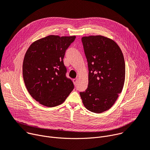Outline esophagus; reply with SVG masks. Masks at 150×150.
I'll list each match as a JSON object with an SVG mask.
<instances>
[{
  "mask_svg": "<svg viewBox=\"0 0 150 150\" xmlns=\"http://www.w3.org/2000/svg\"><path fill=\"white\" fill-rule=\"evenodd\" d=\"M78 78H75V79H73V82H74V84L75 86H76L77 84V83H78Z\"/></svg>",
  "mask_w": 150,
  "mask_h": 150,
  "instance_id": "obj_1",
  "label": "esophagus"
}]
</instances>
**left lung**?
<instances>
[{"instance_id": "8db88e82", "label": "left lung", "mask_w": 150, "mask_h": 150, "mask_svg": "<svg viewBox=\"0 0 150 150\" xmlns=\"http://www.w3.org/2000/svg\"><path fill=\"white\" fill-rule=\"evenodd\" d=\"M88 62V88L79 94L84 106L99 114L110 109L121 93L125 81L123 54L112 39L101 35L84 36Z\"/></svg>"}]
</instances>
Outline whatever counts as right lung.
Segmentation results:
<instances>
[{"mask_svg": "<svg viewBox=\"0 0 150 150\" xmlns=\"http://www.w3.org/2000/svg\"><path fill=\"white\" fill-rule=\"evenodd\" d=\"M75 38L49 35L35 40L27 50L23 63L24 82L30 96L40 104L58 106L73 90L63 60Z\"/></svg>", "mask_w": 150, "mask_h": 150, "instance_id": "right-lung-1", "label": "right lung"}]
</instances>
